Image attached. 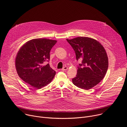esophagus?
I'll return each mask as SVG.
<instances>
[{
    "label": "esophagus",
    "instance_id": "esophagus-1",
    "mask_svg": "<svg viewBox=\"0 0 127 127\" xmlns=\"http://www.w3.org/2000/svg\"><path fill=\"white\" fill-rule=\"evenodd\" d=\"M67 69H68V67H67V66H65V67H64L62 69V71L66 70H67Z\"/></svg>",
    "mask_w": 127,
    "mask_h": 127
}]
</instances>
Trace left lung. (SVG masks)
Listing matches in <instances>:
<instances>
[{"instance_id": "8db88e82", "label": "left lung", "mask_w": 127, "mask_h": 127, "mask_svg": "<svg viewBox=\"0 0 127 127\" xmlns=\"http://www.w3.org/2000/svg\"><path fill=\"white\" fill-rule=\"evenodd\" d=\"M67 41L74 50L78 66L76 77L72 79L77 87L88 90L103 79L108 68V58L103 47L96 40L87 37H78Z\"/></svg>"}]
</instances>
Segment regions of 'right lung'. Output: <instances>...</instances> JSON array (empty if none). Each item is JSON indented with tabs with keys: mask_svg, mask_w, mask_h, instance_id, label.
<instances>
[{
	"mask_svg": "<svg viewBox=\"0 0 127 127\" xmlns=\"http://www.w3.org/2000/svg\"><path fill=\"white\" fill-rule=\"evenodd\" d=\"M57 42L56 40L37 38L22 47L17 54L15 65L17 74L23 81L36 89L51 82L56 72L48 63L50 50Z\"/></svg>",
	"mask_w": 127,
	"mask_h": 127,
	"instance_id": "right-lung-1",
	"label": "right lung"
}]
</instances>
